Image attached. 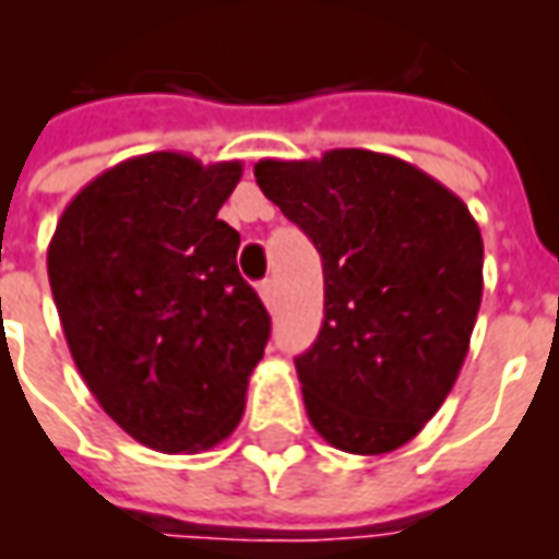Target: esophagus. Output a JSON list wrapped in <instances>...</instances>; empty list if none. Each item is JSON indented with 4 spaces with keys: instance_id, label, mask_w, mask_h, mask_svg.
Returning a JSON list of instances; mask_svg holds the SVG:
<instances>
[{
    "instance_id": "esophagus-1",
    "label": "esophagus",
    "mask_w": 559,
    "mask_h": 559,
    "mask_svg": "<svg viewBox=\"0 0 559 559\" xmlns=\"http://www.w3.org/2000/svg\"><path fill=\"white\" fill-rule=\"evenodd\" d=\"M260 299H263V305H266V308H272V305H275V281L266 278L263 284H260Z\"/></svg>"
}]
</instances>
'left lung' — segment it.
<instances>
[{"instance_id":"left-lung-1","label":"left lung","mask_w":559,"mask_h":559,"mask_svg":"<svg viewBox=\"0 0 559 559\" xmlns=\"http://www.w3.org/2000/svg\"><path fill=\"white\" fill-rule=\"evenodd\" d=\"M260 191L323 257V326L296 359L308 419L341 452L383 455L443 407L481 305L464 200L368 148L254 164Z\"/></svg>"}]
</instances>
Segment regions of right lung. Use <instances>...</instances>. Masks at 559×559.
<instances>
[{
    "label": "right lung",
    "instance_id": "1",
    "mask_svg": "<svg viewBox=\"0 0 559 559\" xmlns=\"http://www.w3.org/2000/svg\"><path fill=\"white\" fill-rule=\"evenodd\" d=\"M242 160L148 152L80 188L47 275L68 350L104 413L138 443L203 452L242 419L269 314L218 218Z\"/></svg>",
    "mask_w": 559,
    "mask_h": 559
}]
</instances>
